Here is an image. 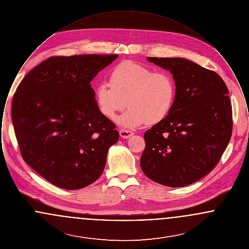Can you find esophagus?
<instances>
[{"mask_svg":"<svg viewBox=\"0 0 249 249\" xmlns=\"http://www.w3.org/2000/svg\"><path fill=\"white\" fill-rule=\"evenodd\" d=\"M119 134L122 138H125V139H128L130 138V136H132L133 132L130 130H126V129H121L119 130Z\"/></svg>","mask_w":249,"mask_h":249,"instance_id":"esophagus-1","label":"esophagus"}]
</instances>
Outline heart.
<instances>
[{"mask_svg":"<svg viewBox=\"0 0 249 249\" xmlns=\"http://www.w3.org/2000/svg\"><path fill=\"white\" fill-rule=\"evenodd\" d=\"M109 83L95 89V102L100 113L113 119L127 105L129 109L119 119L126 127L139 126L146 121L153 125L165 119L175 104L177 88L169 71H154L150 67L126 60L117 65Z\"/></svg>","mask_w":249,"mask_h":249,"instance_id":"heart-1","label":"heart"}]
</instances>
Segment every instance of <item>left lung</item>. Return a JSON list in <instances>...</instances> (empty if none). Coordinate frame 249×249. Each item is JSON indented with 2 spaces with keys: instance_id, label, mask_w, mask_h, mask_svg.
<instances>
[{
  "instance_id": "1",
  "label": "left lung",
  "mask_w": 249,
  "mask_h": 249,
  "mask_svg": "<svg viewBox=\"0 0 249 249\" xmlns=\"http://www.w3.org/2000/svg\"><path fill=\"white\" fill-rule=\"evenodd\" d=\"M147 60L173 74L177 94L165 119L144 134L143 174L171 188L190 185L219 161L232 132L229 90L215 71L182 58Z\"/></svg>"
}]
</instances>
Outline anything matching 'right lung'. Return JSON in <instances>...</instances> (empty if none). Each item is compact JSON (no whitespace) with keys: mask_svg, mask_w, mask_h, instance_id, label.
Wrapping results in <instances>:
<instances>
[{"mask_svg":"<svg viewBox=\"0 0 249 249\" xmlns=\"http://www.w3.org/2000/svg\"><path fill=\"white\" fill-rule=\"evenodd\" d=\"M118 55L51 57L18 85L11 117L25 162L51 184L79 190L104 172L108 149L119 141L90 82Z\"/></svg>","mask_w":249,"mask_h":249,"instance_id":"add662e5","label":"right lung"}]
</instances>
